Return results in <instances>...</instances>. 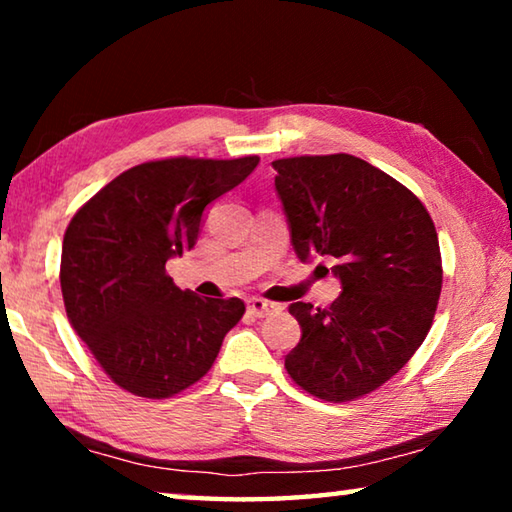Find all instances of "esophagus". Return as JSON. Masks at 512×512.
<instances>
[{"instance_id":"obj_1","label":"esophagus","mask_w":512,"mask_h":512,"mask_svg":"<svg viewBox=\"0 0 512 512\" xmlns=\"http://www.w3.org/2000/svg\"><path fill=\"white\" fill-rule=\"evenodd\" d=\"M277 309H282V307L277 305V302H271V300H264V298H250L248 300V311L257 318H264L268 314H273V311H277Z\"/></svg>"}]
</instances>
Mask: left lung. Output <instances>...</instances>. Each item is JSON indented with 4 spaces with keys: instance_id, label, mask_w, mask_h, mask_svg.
I'll return each mask as SVG.
<instances>
[{
    "instance_id": "8db88e82",
    "label": "left lung",
    "mask_w": 512,
    "mask_h": 512,
    "mask_svg": "<svg viewBox=\"0 0 512 512\" xmlns=\"http://www.w3.org/2000/svg\"><path fill=\"white\" fill-rule=\"evenodd\" d=\"M273 169L293 250L302 262L334 257L343 289L325 309L289 307L302 336L284 368L320 400H357L400 372L431 329L443 289L436 228L418 196L354 155H300Z\"/></svg>"
}]
</instances>
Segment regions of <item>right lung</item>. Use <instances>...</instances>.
Instances as JSON below:
<instances>
[{"mask_svg": "<svg viewBox=\"0 0 512 512\" xmlns=\"http://www.w3.org/2000/svg\"><path fill=\"white\" fill-rule=\"evenodd\" d=\"M257 164V155L137 164L69 221L60 257L67 318L119 388L162 400L212 368L246 305L178 289L164 266L196 246L205 207Z\"/></svg>", "mask_w": 512, "mask_h": 512, "instance_id": "right-lung-1", "label": "right lung"}]
</instances>
